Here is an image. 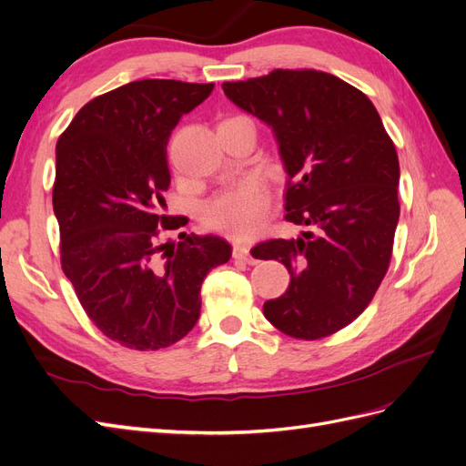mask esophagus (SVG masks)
Segmentation results:
<instances>
[{
    "label": "esophagus",
    "mask_w": 466,
    "mask_h": 466,
    "mask_svg": "<svg viewBox=\"0 0 466 466\" xmlns=\"http://www.w3.org/2000/svg\"><path fill=\"white\" fill-rule=\"evenodd\" d=\"M233 258L237 260H245L248 264H257V260L250 257V247L243 245V243H235L233 245Z\"/></svg>",
    "instance_id": "34e87169"
}]
</instances>
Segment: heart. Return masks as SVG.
I'll return each mask as SVG.
<instances>
[{
	"label": "heart",
	"mask_w": 466,
	"mask_h": 466,
	"mask_svg": "<svg viewBox=\"0 0 466 466\" xmlns=\"http://www.w3.org/2000/svg\"><path fill=\"white\" fill-rule=\"evenodd\" d=\"M270 196L258 180H243L237 187L223 190L204 209L208 228L237 238L255 235L266 218Z\"/></svg>",
	"instance_id": "b5f03b06"
}]
</instances>
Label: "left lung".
Segmentation results:
<instances>
[{"mask_svg": "<svg viewBox=\"0 0 466 466\" xmlns=\"http://www.w3.org/2000/svg\"><path fill=\"white\" fill-rule=\"evenodd\" d=\"M223 93L272 130L289 177L286 219L307 228L250 250L291 276L286 293L264 303V317L303 340L344 329L387 274L400 214L399 155L377 108L315 69L228 81Z\"/></svg>", "mask_w": 466, "mask_h": 466, "instance_id": "1", "label": "left lung"}]
</instances>
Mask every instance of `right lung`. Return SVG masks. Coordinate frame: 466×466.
Here are the masks:
<instances>
[{
  "label": "right lung",
  "instance_id": "add662e5",
  "mask_svg": "<svg viewBox=\"0 0 466 466\" xmlns=\"http://www.w3.org/2000/svg\"><path fill=\"white\" fill-rule=\"evenodd\" d=\"M214 83L142 79L83 106L56 146L54 216L62 268L86 313L110 340L159 350L185 338L200 317V288L231 258L218 235L167 231V144L175 126Z\"/></svg>",
  "mask_w": 466,
  "mask_h": 466
}]
</instances>
